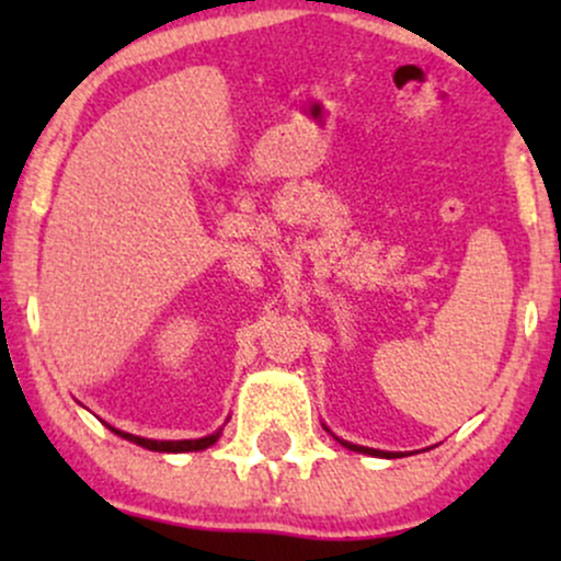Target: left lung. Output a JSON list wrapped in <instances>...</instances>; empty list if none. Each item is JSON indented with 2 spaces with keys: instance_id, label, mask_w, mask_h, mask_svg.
<instances>
[{
  "instance_id": "1",
  "label": "left lung",
  "mask_w": 561,
  "mask_h": 561,
  "mask_svg": "<svg viewBox=\"0 0 561 561\" xmlns=\"http://www.w3.org/2000/svg\"><path fill=\"white\" fill-rule=\"evenodd\" d=\"M340 440V437H337ZM345 448L351 450H358V454H366V456H379V459H401L403 454H392V450H379V448H366V446H356V443H347V440H340Z\"/></svg>"
}]
</instances>
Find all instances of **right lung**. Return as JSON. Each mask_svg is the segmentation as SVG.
<instances>
[{
    "label": "right lung",
    "mask_w": 561,
    "mask_h": 561,
    "mask_svg": "<svg viewBox=\"0 0 561 561\" xmlns=\"http://www.w3.org/2000/svg\"><path fill=\"white\" fill-rule=\"evenodd\" d=\"M111 430L115 435L124 437V440L137 443V446L147 448V450H158V454H186V450H205L208 446H214V443L218 440V435H221V430H218V433L197 437V440H152V437L121 433V430H115V427H111Z\"/></svg>",
    "instance_id": "right-lung-1"
}]
</instances>
